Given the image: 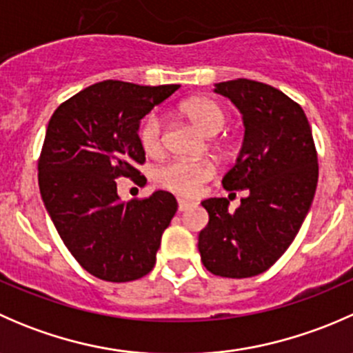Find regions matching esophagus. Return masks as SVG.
Instances as JSON below:
<instances>
[{
	"mask_svg": "<svg viewBox=\"0 0 353 353\" xmlns=\"http://www.w3.org/2000/svg\"><path fill=\"white\" fill-rule=\"evenodd\" d=\"M190 206H193V203L188 201V199H177V208H179V212H184V210H188Z\"/></svg>",
	"mask_w": 353,
	"mask_h": 353,
	"instance_id": "esophagus-1",
	"label": "esophagus"
}]
</instances>
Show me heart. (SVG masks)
I'll return each instance as SVG.
<instances>
[{
	"instance_id": "obj_1",
	"label": "heart",
	"mask_w": 353,
	"mask_h": 353,
	"mask_svg": "<svg viewBox=\"0 0 353 353\" xmlns=\"http://www.w3.org/2000/svg\"><path fill=\"white\" fill-rule=\"evenodd\" d=\"M184 116L206 137H215L223 130L227 114L219 102L206 97L190 99L183 104ZM138 140L147 155L160 154L163 145V123L159 112H150L143 117L138 128ZM213 165L210 162H188V160H169L155 170L154 177L159 186L179 194L196 196L203 184L213 177Z\"/></svg>"
}]
</instances>
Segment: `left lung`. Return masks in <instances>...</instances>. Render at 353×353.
Returning a JSON list of instances; mask_svg holds the SVG:
<instances>
[{"mask_svg":"<svg viewBox=\"0 0 353 353\" xmlns=\"http://www.w3.org/2000/svg\"><path fill=\"white\" fill-rule=\"evenodd\" d=\"M215 92L243 114V148L222 184L245 190V198L234 213L227 198L201 201L210 220L198 249L213 275L249 279L275 265L297 236L318 186V154L304 110L279 88L237 78Z\"/></svg>","mask_w":353,"mask_h":353,"instance_id":"obj_1","label":"left lung"}]
</instances>
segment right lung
Wrapping results in <instances>:
<instances>
[{"label":"right lung","mask_w":353,"mask_h":353,"mask_svg":"<svg viewBox=\"0 0 353 353\" xmlns=\"http://www.w3.org/2000/svg\"><path fill=\"white\" fill-rule=\"evenodd\" d=\"M179 85H90L52 114L39 157V190L59 237L90 275L131 282L152 272L177 201L169 191L121 201L116 179L145 181L140 121Z\"/></svg>","instance_id":"add662e5"}]
</instances>
